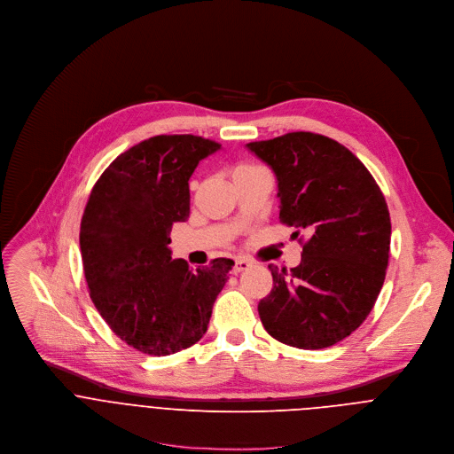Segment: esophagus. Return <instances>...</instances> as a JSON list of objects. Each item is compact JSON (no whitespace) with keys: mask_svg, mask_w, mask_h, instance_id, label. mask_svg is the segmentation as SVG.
Wrapping results in <instances>:
<instances>
[{"mask_svg":"<svg viewBox=\"0 0 454 454\" xmlns=\"http://www.w3.org/2000/svg\"><path fill=\"white\" fill-rule=\"evenodd\" d=\"M250 266H252L250 261H247V259H236V262H234V274H239V271H245V270H248Z\"/></svg>","mask_w":454,"mask_h":454,"instance_id":"1","label":"esophagus"}]
</instances>
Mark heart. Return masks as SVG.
I'll use <instances>...</instances> for the list:
<instances>
[{"label":"heart","mask_w":454,"mask_h":454,"mask_svg":"<svg viewBox=\"0 0 454 454\" xmlns=\"http://www.w3.org/2000/svg\"><path fill=\"white\" fill-rule=\"evenodd\" d=\"M252 168H257L255 164H248V162H241L234 168V173H239V171H245V169H252Z\"/></svg>","instance_id":"1"}]
</instances>
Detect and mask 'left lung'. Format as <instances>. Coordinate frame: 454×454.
<instances>
[{
  "label": "left lung",
  "mask_w": 454,
  "mask_h": 454,
  "mask_svg": "<svg viewBox=\"0 0 454 454\" xmlns=\"http://www.w3.org/2000/svg\"><path fill=\"white\" fill-rule=\"evenodd\" d=\"M247 148L278 176L281 222L309 234L299 266H268L274 288L259 318L281 343L331 347L364 324L383 288L392 234L385 197L365 164L331 137L290 132Z\"/></svg>",
  "instance_id": "left-lung-1"
}]
</instances>
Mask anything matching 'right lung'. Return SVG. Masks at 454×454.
Here are the masks:
<instances>
[{"instance_id": "obj_1", "label": "right lung", "mask_w": 454, "mask_h": 454, "mask_svg": "<svg viewBox=\"0 0 454 454\" xmlns=\"http://www.w3.org/2000/svg\"><path fill=\"white\" fill-rule=\"evenodd\" d=\"M222 145L192 134L155 136L118 155L97 180L80 223L89 295L127 345L168 356L197 343L232 259L190 268L171 259L169 232L190 216L199 162Z\"/></svg>"}]
</instances>
